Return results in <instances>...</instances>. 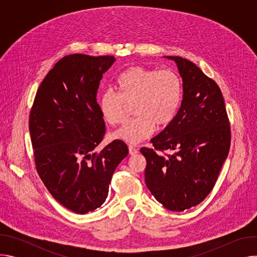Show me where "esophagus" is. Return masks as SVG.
<instances>
[{
  "instance_id": "1",
  "label": "esophagus",
  "mask_w": 257,
  "mask_h": 257,
  "mask_svg": "<svg viewBox=\"0 0 257 257\" xmlns=\"http://www.w3.org/2000/svg\"><path fill=\"white\" fill-rule=\"evenodd\" d=\"M138 153H139L138 149H136L135 146L129 145V154H130L131 156H133V155H136V154H138Z\"/></svg>"
}]
</instances>
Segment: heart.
<instances>
[{
    "label": "heart",
    "instance_id": "1",
    "mask_svg": "<svg viewBox=\"0 0 257 257\" xmlns=\"http://www.w3.org/2000/svg\"><path fill=\"white\" fill-rule=\"evenodd\" d=\"M118 94L105 91L99 101L103 119L112 126L123 124L128 106L136 117L115 133V137L138 143L149 138L157 126L175 119L182 100V82L170 69L157 71L142 66L126 69L116 82Z\"/></svg>",
    "mask_w": 257,
    "mask_h": 257
}]
</instances>
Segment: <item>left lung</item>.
I'll use <instances>...</instances> for the list:
<instances>
[{"label":"left lung","instance_id":"left-lung-1","mask_svg":"<svg viewBox=\"0 0 257 257\" xmlns=\"http://www.w3.org/2000/svg\"><path fill=\"white\" fill-rule=\"evenodd\" d=\"M177 63L183 99L171 124L142 148L145 183L167 209L183 211L199 204L212 190L231 145V126L218 85L191 61ZM170 150L172 154L165 152Z\"/></svg>","mask_w":257,"mask_h":257}]
</instances>
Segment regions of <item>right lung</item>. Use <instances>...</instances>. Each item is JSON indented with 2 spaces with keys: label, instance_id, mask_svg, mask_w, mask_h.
<instances>
[{
  "label": "right lung",
  "instance_id": "right-lung-1",
  "mask_svg": "<svg viewBox=\"0 0 257 257\" xmlns=\"http://www.w3.org/2000/svg\"><path fill=\"white\" fill-rule=\"evenodd\" d=\"M114 62L113 56L83 54L60 59L41 83L29 114L36 171L52 196L79 214L101 206L114 171L128 156L126 143L118 139L93 152L105 133L96 92Z\"/></svg>",
  "mask_w": 257,
  "mask_h": 257
}]
</instances>
